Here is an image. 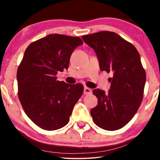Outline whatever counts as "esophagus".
<instances>
[{
	"instance_id": "1",
	"label": "esophagus",
	"mask_w": 160,
	"mask_h": 160,
	"mask_svg": "<svg viewBox=\"0 0 160 160\" xmlns=\"http://www.w3.org/2000/svg\"><path fill=\"white\" fill-rule=\"evenodd\" d=\"M91 93H92L91 89L87 88V87H85V88H84V94H90Z\"/></svg>"
}]
</instances>
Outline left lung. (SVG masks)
Returning <instances> with one entry per match:
<instances>
[{
  "mask_svg": "<svg viewBox=\"0 0 160 160\" xmlns=\"http://www.w3.org/2000/svg\"><path fill=\"white\" fill-rule=\"evenodd\" d=\"M82 38L95 51L100 70L113 72L109 93L100 89L92 92L98 99L90 111L92 120L107 131L120 129L131 120L142 101L146 74L140 54L131 43L113 32Z\"/></svg>",
  "mask_w": 160,
  "mask_h": 160,
  "instance_id": "8db88e82",
  "label": "left lung"
}]
</instances>
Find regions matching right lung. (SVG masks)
Returning <instances> with one entry per match:
<instances>
[{"label":"right lung","instance_id":"add662e5","mask_svg":"<svg viewBox=\"0 0 160 160\" xmlns=\"http://www.w3.org/2000/svg\"><path fill=\"white\" fill-rule=\"evenodd\" d=\"M82 43L78 37L52 34L26 48L18 68V94L27 116L39 128L54 131L68 123L84 88L58 81L56 75L68 68L72 51Z\"/></svg>","mask_w":160,"mask_h":160}]
</instances>
